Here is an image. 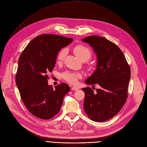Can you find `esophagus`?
<instances>
[{
  "mask_svg": "<svg viewBox=\"0 0 147 147\" xmlns=\"http://www.w3.org/2000/svg\"><path fill=\"white\" fill-rule=\"evenodd\" d=\"M79 88H78V87H76V86H72V88H71V90H74V91H77V90H78Z\"/></svg>",
  "mask_w": 147,
  "mask_h": 147,
  "instance_id": "esophagus-1",
  "label": "esophagus"
}]
</instances>
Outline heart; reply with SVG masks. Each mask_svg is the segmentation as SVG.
Instances as JSON below:
<instances>
[{
    "instance_id": "b5f03b06",
    "label": "heart",
    "mask_w": 147,
    "mask_h": 147,
    "mask_svg": "<svg viewBox=\"0 0 147 147\" xmlns=\"http://www.w3.org/2000/svg\"><path fill=\"white\" fill-rule=\"evenodd\" d=\"M74 54L81 60H86V61L91 58L92 53L90 49L84 45H78L74 48ZM67 54L66 49H62L57 54V61L58 62H62L64 59ZM63 78L68 81V82L74 84L78 82V80L82 77V74L79 73H75L72 71H66L62 74Z\"/></svg>"
}]
</instances>
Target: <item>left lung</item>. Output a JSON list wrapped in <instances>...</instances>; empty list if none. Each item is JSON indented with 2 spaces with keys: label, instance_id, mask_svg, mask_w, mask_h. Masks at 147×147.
Wrapping results in <instances>:
<instances>
[{
  "label": "left lung",
  "instance_id": "obj_1",
  "mask_svg": "<svg viewBox=\"0 0 147 147\" xmlns=\"http://www.w3.org/2000/svg\"><path fill=\"white\" fill-rule=\"evenodd\" d=\"M82 41L93 48L97 56L96 69L85 83L100 86L94 93L90 87L82 88L84 110L92 121L104 122L116 115L125 103L131 70L115 43L98 36H88Z\"/></svg>",
  "mask_w": 147,
  "mask_h": 147
}]
</instances>
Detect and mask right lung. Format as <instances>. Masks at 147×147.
<instances>
[{
    "label": "right lung",
    "mask_w": 147,
    "mask_h": 147,
    "mask_svg": "<svg viewBox=\"0 0 147 147\" xmlns=\"http://www.w3.org/2000/svg\"><path fill=\"white\" fill-rule=\"evenodd\" d=\"M72 38L42 34L32 39L19 59L16 83L21 99L32 115L50 119L59 112L69 86L62 83L53 88L48 73L55 66L58 52L73 42Z\"/></svg>",
    "instance_id": "obj_1"
}]
</instances>
